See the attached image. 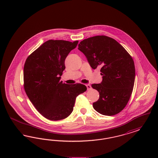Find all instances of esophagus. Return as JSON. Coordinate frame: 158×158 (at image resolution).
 <instances>
[{"label": "esophagus", "instance_id": "1", "mask_svg": "<svg viewBox=\"0 0 158 158\" xmlns=\"http://www.w3.org/2000/svg\"><path fill=\"white\" fill-rule=\"evenodd\" d=\"M86 88H87V89H88V90H89V89H91V86H90V85L89 84H87V85H86Z\"/></svg>", "mask_w": 158, "mask_h": 158}]
</instances>
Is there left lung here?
I'll return each mask as SVG.
<instances>
[{
	"instance_id": "8db88e82",
	"label": "left lung",
	"mask_w": 158,
	"mask_h": 158,
	"mask_svg": "<svg viewBox=\"0 0 158 158\" xmlns=\"http://www.w3.org/2000/svg\"><path fill=\"white\" fill-rule=\"evenodd\" d=\"M78 49L93 69L101 68L102 82L92 85L99 94L94 108L104 115L120 113L127 104L135 84V66L131 56L116 40L105 35L83 40Z\"/></svg>"
}]
</instances>
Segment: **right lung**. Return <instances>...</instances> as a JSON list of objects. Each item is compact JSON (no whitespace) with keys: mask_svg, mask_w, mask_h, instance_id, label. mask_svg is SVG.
I'll return each mask as SVG.
<instances>
[{"mask_svg":"<svg viewBox=\"0 0 158 158\" xmlns=\"http://www.w3.org/2000/svg\"><path fill=\"white\" fill-rule=\"evenodd\" d=\"M78 41L50 40L31 54L23 67V87L32 104L47 119L60 120L72 113L76 98L86 91L81 83L60 82L64 61Z\"/></svg>","mask_w":158,"mask_h":158,"instance_id":"add662e5","label":"right lung"}]
</instances>
